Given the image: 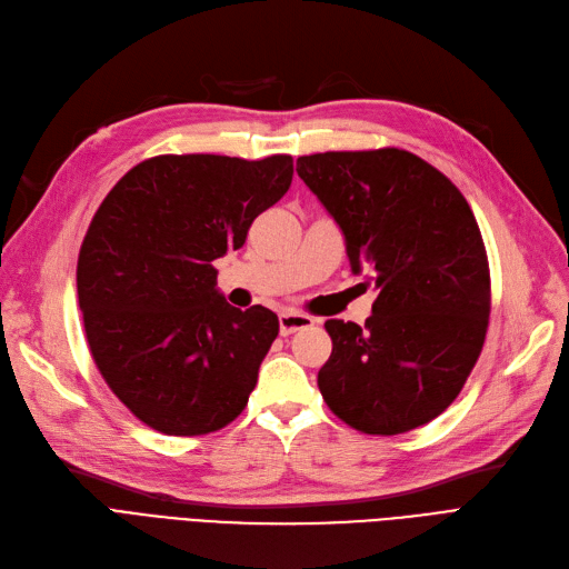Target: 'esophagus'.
Instances as JSON below:
<instances>
[{"label":"esophagus","mask_w":569,"mask_h":569,"mask_svg":"<svg viewBox=\"0 0 569 569\" xmlns=\"http://www.w3.org/2000/svg\"><path fill=\"white\" fill-rule=\"evenodd\" d=\"M309 326H313V319L307 317V313L283 311L281 317H279V330H281L283 338H288V335L298 332V330H305V328H309Z\"/></svg>","instance_id":"esophagus-1"}]
</instances>
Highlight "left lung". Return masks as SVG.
I'll use <instances>...</instances> for the list:
<instances>
[{"label":"left lung","instance_id":"obj_1","mask_svg":"<svg viewBox=\"0 0 569 569\" xmlns=\"http://www.w3.org/2000/svg\"><path fill=\"white\" fill-rule=\"evenodd\" d=\"M298 176L345 231L353 271L377 288L363 328L326 321L323 401L370 436L429 425L465 387L490 323L488 250L469 201L398 147L300 157Z\"/></svg>","mask_w":569,"mask_h":569}]
</instances>
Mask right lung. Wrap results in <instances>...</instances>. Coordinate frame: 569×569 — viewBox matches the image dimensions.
Segmentation results:
<instances>
[{
	"mask_svg": "<svg viewBox=\"0 0 569 569\" xmlns=\"http://www.w3.org/2000/svg\"><path fill=\"white\" fill-rule=\"evenodd\" d=\"M292 157L159 154L102 199L77 260L93 363L142 425L203 436L243 412L277 313L231 307L213 260L290 187Z\"/></svg>",
	"mask_w": 569,
	"mask_h": 569,
	"instance_id": "add662e5",
	"label": "right lung"
}]
</instances>
